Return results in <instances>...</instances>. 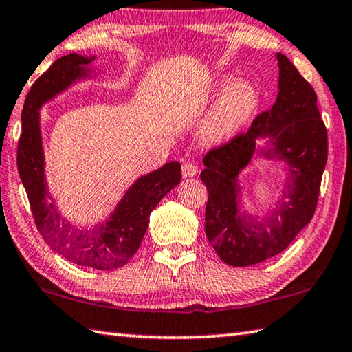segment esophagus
I'll return each mask as SVG.
<instances>
[{
  "instance_id": "34e87169",
  "label": "esophagus",
  "mask_w": 352,
  "mask_h": 352,
  "mask_svg": "<svg viewBox=\"0 0 352 352\" xmlns=\"http://www.w3.org/2000/svg\"><path fill=\"white\" fill-rule=\"evenodd\" d=\"M199 172V167L197 164L194 163V161H186V163H183L182 166V174L185 178H189V177H194Z\"/></svg>"
}]
</instances>
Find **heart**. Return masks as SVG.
I'll use <instances>...</instances> for the list:
<instances>
[{
	"label": "heart",
	"instance_id": "obj_1",
	"mask_svg": "<svg viewBox=\"0 0 352 352\" xmlns=\"http://www.w3.org/2000/svg\"><path fill=\"white\" fill-rule=\"evenodd\" d=\"M256 103L258 96L249 81H236L228 86L206 117L202 128L205 141L221 142L230 138L254 113Z\"/></svg>",
	"mask_w": 352,
	"mask_h": 352
}]
</instances>
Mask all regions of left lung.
Segmentation results:
<instances>
[{"instance_id": "left-lung-1", "label": "left lung", "mask_w": 352, "mask_h": 352, "mask_svg": "<svg viewBox=\"0 0 352 352\" xmlns=\"http://www.w3.org/2000/svg\"><path fill=\"white\" fill-rule=\"evenodd\" d=\"M276 103L239 133L205 155L200 178L208 189L205 233L216 254L230 266L261 263L285 250L315 214L327 163V130L316 92L285 54L277 53ZM270 137L272 148L289 164V182L276 210L263 220L237 211L236 177L252 159L254 141Z\"/></svg>"}]
</instances>
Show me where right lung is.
Listing matches in <instances>:
<instances>
[{
  "label": "right lung",
  "mask_w": 352,
  "mask_h": 352,
  "mask_svg": "<svg viewBox=\"0 0 352 352\" xmlns=\"http://www.w3.org/2000/svg\"><path fill=\"white\" fill-rule=\"evenodd\" d=\"M92 59L76 53L63 56L31 86L21 111L16 166L36 227L48 246L72 263L108 271L126 265L136 254L147 232L150 213L180 183L182 166L178 161H170L152 174L139 178L128 189L109 219L92 230L72 227L59 216L53 202H50L52 197L48 196L43 177L38 109L78 78L86 76V65Z\"/></svg>",
  "instance_id": "1"
}]
</instances>
